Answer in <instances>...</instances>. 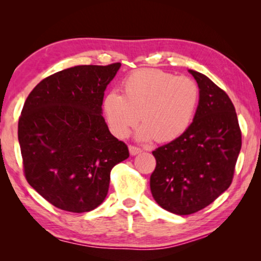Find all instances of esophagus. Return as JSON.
Masks as SVG:
<instances>
[{
	"instance_id": "obj_1",
	"label": "esophagus",
	"mask_w": 261,
	"mask_h": 261,
	"mask_svg": "<svg viewBox=\"0 0 261 261\" xmlns=\"http://www.w3.org/2000/svg\"><path fill=\"white\" fill-rule=\"evenodd\" d=\"M129 151H130L131 155H137V154H139L141 152V148L137 147V146H134V145H130Z\"/></svg>"
}]
</instances>
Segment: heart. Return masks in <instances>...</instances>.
Here are the masks:
<instances>
[{"mask_svg":"<svg viewBox=\"0 0 261 261\" xmlns=\"http://www.w3.org/2000/svg\"><path fill=\"white\" fill-rule=\"evenodd\" d=\"M123 95L112 91L103 99L110 131L125 138L138 124L140 140L171 141L189 129L199 103V86L189 77L158 69H140L122 84Z\"/></svg>","mask_w":261,"mask_h":261,"instance_id":"1","label":"heart"}]
</instances>
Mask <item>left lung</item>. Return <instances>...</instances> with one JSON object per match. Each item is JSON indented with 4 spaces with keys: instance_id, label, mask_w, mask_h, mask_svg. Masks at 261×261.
Listing matches in <instances>:
<instances>
[{
    "instance_id": "left-lung-1",
    "label": "left lung",
    "mask_w": 261,
    "mask_h": 261,
    "mask_svg": "<svg viewBox=\"0 0 261 261\" xmlns=\"http://www.w3.org/2000/svg\"><path fill=\"white\" fill-rule=\"evenodd\" d=\"M199 86V103L184 134L153 151L149 187L159 205L177 215L205 208L230 187L242 147L235 107L226 92L189 70Z\"/></svg>"
}]
</instances>
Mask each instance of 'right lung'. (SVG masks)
I'll use <instances>...</instances> for the list:
<instances>
[{"label":"right lung","mask_w":261,"mask_h":261,"mask_svg":"<svg viewBox=\"0 0 261 261\" xmlns=\"http://www.w3.org/2000/svg\"><path fill=\"white\" fill-rule=\"evenodd\" d=\"M121 63L77 65L47 77L26 99L18 140L26 180L51 205L84 213L102 204L110 171L129 158L102 117Z\"/></svg>","instance_id":"right-lung-1"}]
</instances>
